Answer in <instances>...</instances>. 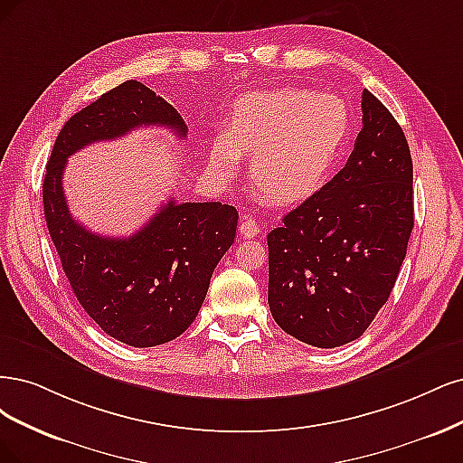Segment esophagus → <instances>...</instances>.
<instances>
[{
	"instance_id": "obj_1",
	"label": "esophagus",
	"mask_w": 463,
	"mask_h": 463,
	"mask_svg": "<svg viewBox=\"0 0 463 463\" xmlns=\"http://www.w3.org/2000/svg\"><path fill=\"white\" fill-rule=\"evenodd\" d=\"M238 231H241V236H242V238H253V236L260 234L261 229H260V225L256 222V219L242 217L241 225H238Z\"/></svg>"
}]
</instances>
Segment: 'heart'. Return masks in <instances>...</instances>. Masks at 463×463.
<instances>
[{"instance_id":"obj_1","label":"heart","mask_w":463,"mask_h":463,"mask_svg":"<svg viewBox=\"0 0 463 463\" xmlns=\"http://www.w3.org/2000/svg\"><path fill=\"white\" fill-rule=\"evenodd\" d=\"M350 137L346 103L300 88L253 92L236 99L221 138L212 146V173L231 181L238 156H251V181L277 203L317 192Z\"/></svg>"}]
</instances>
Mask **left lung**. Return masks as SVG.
I'll list each match as a JSON object with an SVG mask.
<instances>
[{
  "label": "left lung",
  "mask_w": 463,
  "mask_h": 463,
  "mask_svg": "<svg viewBox=\"0 0 463 463\" xmlns=\"http://www.w3.org/2000/svg\"><path fill=\"white\" fill-rule=\"evenodd\" d=\"M362 130L333 181L267 234L271 316L317 348L360 338L389 300L413 229V165L392 113L362 94Z\"/></svg>",
  "instance_id": "1"
}]
</instances>
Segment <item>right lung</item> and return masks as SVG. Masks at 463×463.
Masks as SVG:
<instances>
[{"instance_id": "obj_1", "label": "right lung", "mask_w": 463, "mask_h": 463, "mask_svg": "<svg viewBox=\"0 0 463 463\" xmlns=\"http://www.w3.org/2000/svg\"><path fill=\"white\" fill-rule=\"evenodd\" d=\"M188 127L169 101L127 80L74 113L57 134L43 176V215L79 304L99 329L134 348L183 335L205 300L213 269L236 236L238 213L221 202L169 200L128 238L90 232L72 219L63 192L67 159L132 128Z\"/></svg>"}]
</instances>
